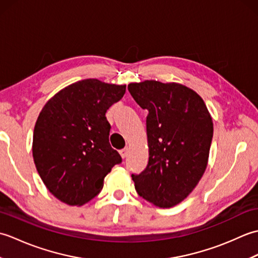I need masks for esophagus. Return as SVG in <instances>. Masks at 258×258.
I'll return each mask as SVG.
<instances>
[{
    "label": "esophagus",
    "mask_w": 258,
    "mask_h": 258,
    "mask_svg": "<svg viewBox=\"0 0 258 258\" xmlns=\"http://www.w3.org/2000/svg\"><path fill=\"white\" fill-rule=\"evenodd\" d=\"M119 154H120V156H122L123 158L127 157V155H128V149H127V147H125V149L120 150V151H119Z\"/></svg>",
    "instance_id": "esophagus-1"
}]
</instances>
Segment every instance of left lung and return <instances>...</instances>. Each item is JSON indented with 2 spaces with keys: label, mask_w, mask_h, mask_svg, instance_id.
<instances>
[{
  "label": "left lung",
  "mask_w": 258,
  "mask_h": 258,
  "mask_svg": "<svg viewBox=\"0 0 258 258\" xmlns=\"http://www.w3.org/2000/svg\"><path fill=\"white\" fill-rule=\"evenodd\" d=\"M127 89L149 111L146 131L150 157L143 172L132 174L138 194L167 208L189 195L205 172L213 122L204 101L177 83L145 81Z\"/></svg>",
  "instance_id": "1"
}]
</instances>
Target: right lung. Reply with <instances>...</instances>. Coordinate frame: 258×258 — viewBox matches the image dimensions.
Instances as JSON below:
<instances>
[{
    "label": "right lung",
    "mask_w": 258,
    "mask_h": 258,
    "mask_svg": "<svg viewBox=\"0 0 258 258\" xmlns=\"http://www.w3.org/2000/svg\"><path fill=\"white\" fill-rule=\"evenodd\" d=\"M125 85L83 80L65 87L43 107L33 134V157L51 193L82 205L103 188L122 157L108 141L105 113L125 94Z\"/></svg>",
    "instance_id": "obj_1"
}]
</instances>
